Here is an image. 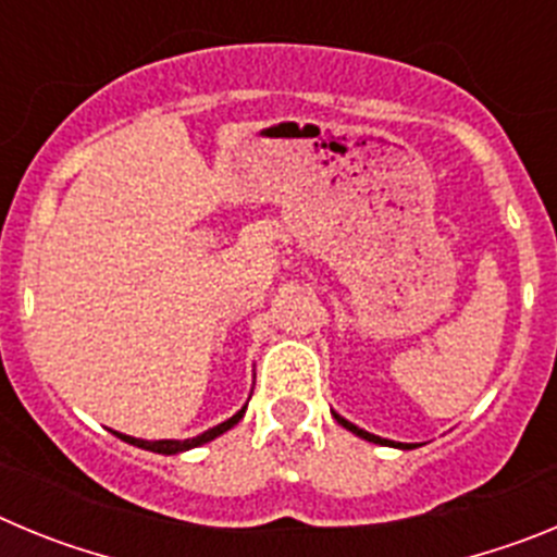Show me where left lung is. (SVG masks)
I'll use <instances>...</instances> for the list:
<instances>
[{"label": "left lung", "mask_w": 557, "mask_h": 557, "mask_svg": "<svg viewBox=\"0 0 557 557\" xmlns=\"http://www.w3.org/2000/svg\"><path fill=\"white\" fill-rule=\"evenodd\" d=\"M334 418H337V424H343V426H346L348 432H354V435L366 437V441H371V444H391V446H401V444H393V441H385V437L371 435V432H366V430H359V426H354L351 421H346V418H339L337 412H334ZM401 449H410V446H401Z\"/></svg>", "instance_id": "obj_1"}]
</instances>
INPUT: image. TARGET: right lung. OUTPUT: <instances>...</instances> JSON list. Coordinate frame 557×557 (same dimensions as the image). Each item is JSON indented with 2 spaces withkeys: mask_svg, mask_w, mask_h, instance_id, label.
I'll use <instances>...</instances> for the list:
<instances>
[{
  "mask_svg": "<svg viewBox=\"0 0 557 557\" xmlns=\"http://www.w3.org/2000/svg\"><path fill=\"white\" fill-rule=\"evenodd\" d=\"M245 416V407L239 412H236L234 418H228V421H223V424H218L214 430L203 432V435L198 437H186V441H139V437H131V435H122V432H116V437H122L125 444H133L139 446V449H150V451H159V455H178V451H186V449H195V446L200 444H209V441H214L218 435H223V432H228L231 426L239 424V418Z\"/></svg>",
  "mask_w": 557,
  "mask_h": 557,
  "instance_id": "right-lung-1",
  "label": "right lung"
}]
</instances>
